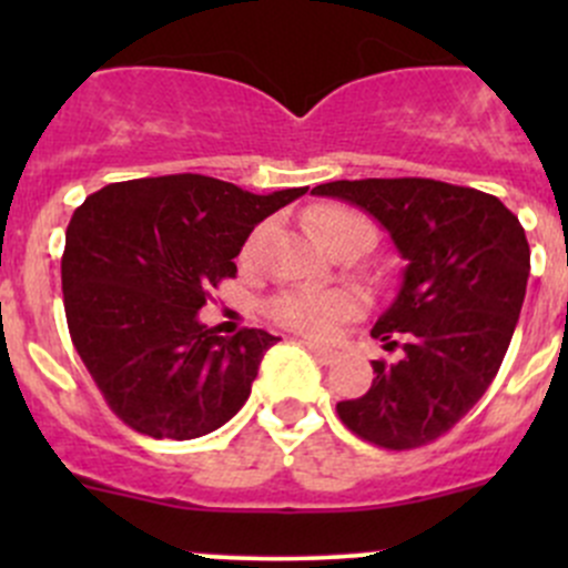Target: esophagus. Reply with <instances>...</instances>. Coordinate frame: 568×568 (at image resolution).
I'll list each match as a JSON object with an SVG mask.
<instances>
[{
  "mask_svg": "<svg viewBox=\"0 0 568 568\" xmlns=\"http://www.w3.org/2000/svg\"><path fill=\"white\" fill-rule=\"evenodd\" d=\"M305 346H307V348H311V352H313V357H316L321 365H332V363H337V357H341V354H337V352H335V348H326V346H318V343H311V341H307V343H305Z\"/></svg>",
  "mask_w": 568,
  "mask_h": 568,
  "instance_id": "obj_1",
  "label": "esophagus"
}]
</instances>
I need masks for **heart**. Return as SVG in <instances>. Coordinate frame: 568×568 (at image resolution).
Listing matches in <instances>:
<instances>
[{
    "instance_id": "b5f03b06",
    "label": "heart",
    "mask_w": 568,
    "mask_h": 568,
    "mask_svg": "<svg viewBox=\"0 0 568 568\" xmlns=\"http://www.w3.org/2000/svg\"><path fill=\"white\" fill-rule=\"evenodd\" d=\"M352 222L365 220L346 209H318L313 214V231H316L318 242H324L329 233H335L343 225H352ZM257 236H261V231L252 233L244 255L255 250ZM359 307H363V302L352 291H285L272 302V318L285 329L300 332V335L329 337L335 335L343 321L357 316Z\"/></svg>"
}]
</instances>
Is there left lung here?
<instances>
[{
    "label": "left lung",
    "instance_id": "obj_1",
    "mask_svg": "<svg viewBox=\"0 0 568 568\" xmlns=\"http://www.w3.org/2000/svg\"><path fill=\"white\" fill-rule=\"evenodd\" d=\"M313 194L368 211L406 261L398 296L371 329L404 354L374 359L371 390L341 400L337 417L387 450L434 443L500 371L528 288L525 227L495 194L432 178L332 181Z\"/></svg>",
    "mask_w": 568,
    "mask_h": 568
}]
</instances>
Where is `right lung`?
Segmentation results:
<instances>
[{"label": "right lung", "instance_id": "right-lung-1", "mask_svg": "<svg viewBox=\"0 0 568 568\" xmlns=\"http://www.w3.org/2000/svg\"><path fill=\"white\" fill-rule=\"evenodd\" d=\"M307 186L252 194L209 175L109 183L71 216L62 300L71 341L109 409L153 439H194L250 398L280 337L200 324L211 288L236 277L257 222Z\"/></svg>", "mask_w": 568, "mask_h": 568}]
</instances>
